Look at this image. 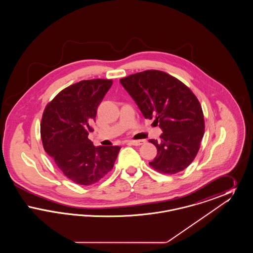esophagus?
<instances>
[{
	"label": "esophagus",
	"mask_w": 253,
	"mask_h": 253,
	"mask_svg": "<svg viewBox=\"0 0 253 253\" xmlns=\"http://www.w3.org/2000/svg\"><path fill=\"white\" fill-rule=\"evenodd\" d=\"M128 143L134 146H140V145L144 144L145 140H130L128 141Z\"/></svg>",
	"instance_id": "esophagus-1"
}]
</instances>
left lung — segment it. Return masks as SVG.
<instances>
[{
	"mask_svg": "<svg viewBox=\"0 0 253 253\" xmlns=\"http://www.w3.org/2000/svg\"><path fill=\"white\" fill-rule=\"evenodd\" d=\"M145 119L155 120L163 133L157 157L150 166L158 172L174 174L196 157L205 132L204 115L192 90L176 78L159 70H146L121 80Z\"/></svg>",
	"mask_w": 253,
	"mask_h": 253,
	"instance_id": "1",
	"label": "left lung"
}]
</instances>
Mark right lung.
I'll return each mask as SVG.
<instances>
[{"label":"right lung","instance_id":"right-lung-1","mask_svg":"<svg viewBox=\"0 0 253 253\" xmlns=\"http://www.w3.org/2000/svg\"><path fill=\"white\" fill-rule=\"evenodd\" d=\"M112 80H88L60 91L43 111L41 137L44 151L63 174L76 184L89 186L114 167L120 146L95 147L88 138L94 131L97 107Z\"/></svg>","mask_w":253,"mask_h":253}]
</instances>
